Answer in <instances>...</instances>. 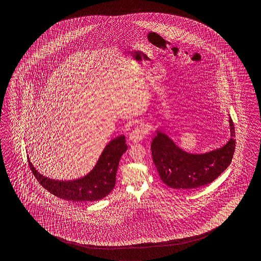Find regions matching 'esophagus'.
Returning <instances> with one entry per match:
<instances>
[{"label":"esophagus","mask_w":261,"mask_h":261,"mask_svg":"<svg viewBox=\"0 0 261 261\" xmlns=\"http://www.w3.org/2000/svg\"><path fill=\"white\" fill-rule=\"evenodd\" d=\"M147 132H148V129L144 125L137 126L132 133H129L128 140L133 144L139 143L140 141H142V139L144 138V135L147 133Z\"/></svg>","instance_id":"esophagus-1"}]
</instances>
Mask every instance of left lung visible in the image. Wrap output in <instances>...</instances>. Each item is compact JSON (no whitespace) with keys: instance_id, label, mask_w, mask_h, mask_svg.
<instances>
[{"instance_id":"left-lung-1","label":"left lung","mask_w":261,"mask_h":261,"mask_svg":"<svg viewBox=\"0 0 261 261\" xmlns=\"http://www.w3.org/2000/svg\"><path fill=\"white\" fill-rule=\"evenodd\" d=\"M230 139L217 149L192 154L181 149L168 134L158 128L152 144V158L162 182L174 189H192L216 180L232 161L235 129L229 117Z\"/></svg>"}]
</instances>
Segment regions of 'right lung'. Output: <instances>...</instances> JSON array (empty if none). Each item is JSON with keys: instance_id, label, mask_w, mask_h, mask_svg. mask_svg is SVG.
<instances>
[{"instance_id": "add662e5", "label": "right lung", "mask_w": 261, "mask_h": 261, "mask_svg": "<svg viewBox=\"0 0 261 261\" xmlns=\"http://www.w3.org/2000/svg\"><path fill=\"white\" fill-rule=\"evenodd\" d=\"M127 149L124 135L113 139L106 144L94 168L84 177L71 181L45 177L36 171L28 156L29 165L40 185L50 193L62 200L95 201L103 199L115 188L117 167Z\"/></svg>"}]
</instances>
